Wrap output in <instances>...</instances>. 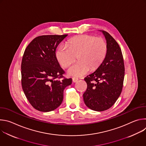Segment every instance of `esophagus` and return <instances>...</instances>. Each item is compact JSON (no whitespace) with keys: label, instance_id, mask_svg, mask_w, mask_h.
Returning <instances> with one entry per match:
<instances>
[{"label":"esophagus","instance_id":"esophagus-1","mask_svg":"<svg viewBox=\"0 0 146 146\" xmlns=\"http://www.w3.org/2000/svg\"><path fill=\"white\" fill-rule=\"evenodd\" d=\"M78 80V78H77V77H73L72 78V81H73V82H77V81Z\"/></svg>","mask_w":146,"mask_h":146}]
</instances>
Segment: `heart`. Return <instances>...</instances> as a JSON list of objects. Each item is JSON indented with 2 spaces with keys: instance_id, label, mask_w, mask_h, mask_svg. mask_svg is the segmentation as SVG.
<instances>
[{
  "instance_id": "heart-1",
  "label": "heart",
  "mask_w": 146,
  "mask_h": 146,
  "mask_svg": "<svg viewBox=\"0 0 146 146\" xmlns=\"http://www.w3.org/2000/svg\"><path fill=\"white\" fill-rule=\"evenodd\" d=\"M108 44L102 37L82 35L70 38L67 46L60 45L55 52L58 63L64 69L69 68L77 56L78 62L68 70L70 76L81 77L91 70L98 69L105 59Z\"/></svg>"
}]
</instances>
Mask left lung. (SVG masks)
Wrapping results in <instances>:
<instances>
[{
	"instance_id": "obj_1",
	"label": "left lung",
	"mask_w": 146,
	"mask_h": 146,
	"mask_svg": "<svg viewBox=\"0 0 146 146\" xmlns=\"http://www.w3.org/2000/svg\"><path fill=\"white\" fill-rule=\"evenodd\" d=\"M108 44V52L100 66L84 80L87 88L83 94L86 105L102 111L110 109L119 98L123 87L125 67L121 50L115 39L102 31Z\"/></svg>"
}]
</instances>
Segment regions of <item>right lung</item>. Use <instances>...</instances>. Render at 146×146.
Returning <instances> with one entry per match:
<instances>
[{"instance_id":"1","label":"right lung","mask_w":146,"mask_h":146,"mask_svg":"<svg viewBox=\"0 0 146 146\" xmlns=\"http://www.w3.org/2000/svg\"><path fill=\"white\" fill-rule=\"evenodd\" d=\"M68 35H43L26 48L21 62V84L31 105L43 112L54 110L63 101L64 90L72 78L63 76L55 56L56 48Z\"/></svg>"}]
</instances>
